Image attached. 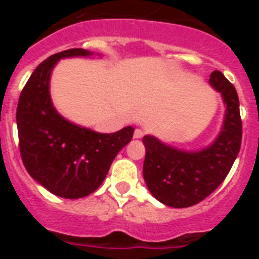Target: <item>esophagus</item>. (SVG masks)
<instances>
[{
  "label": "esophagus",
  "instance_id": "esophagus-1",
  "mask_svg": "<svg viewBox=\"0 0 259 259\" xmlns=\"http://www.w3.org/2000/svg\"><path fill=\"white\" fill-rule=\"evenodd\" d=\"M145 130H143V128H136V130H135V134H134V136H135V139H141V137H144L145 136Z\"/></svg>",
  "mask_w": 259,
  "mask_h": 259
}]
</instances>
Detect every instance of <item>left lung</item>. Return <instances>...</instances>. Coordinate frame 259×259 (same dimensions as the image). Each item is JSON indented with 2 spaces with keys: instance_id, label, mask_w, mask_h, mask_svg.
<instances>
[{
  "instance_id": "1",
  "label": "left lung",
  "mask_w": 259,
  "mask_h": 259,
  "mask_svg": "<svg viewBox=\"0 0 259 259\" xmlns=\"http://www.w3.org/2000/svg\"><path fill=\"white\" fill-rule=\"evenodd\" d=\"M209 81L227 106L223 128L209 148L189 153L149 135L143 139L144 179L150 193L167 206L189 207L205 200L226 179L240 152L242 122L236 89L221 71L211 72Z\"/></svg>"
}]
</instances>
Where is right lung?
Here are the masks:
<instances>
[{"label":"right lung","mask_w":259,"mask_h":259,"mask_svg":"<svg viewBox=\"0 0 259 259\" xmlns=\"http://www.w3.org/2000/svg\"><path fill=\"white\" fill-rule=\"evenodd\" d=\"M92 56L89 50H63L41 62L20 93L17 125L22 161L29 175L53 194L80 198L102 184L122 148L132 140L131 125L114 134L79 127L56 111L49 79L57 62L66 57Z\"/></svg>","instance_id":"add662e5"}]
</instances>
